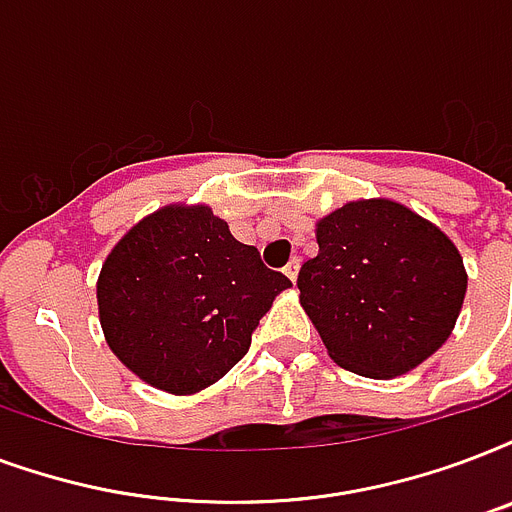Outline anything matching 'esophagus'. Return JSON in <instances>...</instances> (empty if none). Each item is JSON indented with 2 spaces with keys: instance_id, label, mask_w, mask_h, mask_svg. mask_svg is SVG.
I'll list each match as a JSON object with an SVG mask.
<instances>
[{
  "instance_id": "obj_1",
  "label": "esophagus",
  "mask_w": 512,
  "mask_h": 512,
  "mask_svg": "<svg viewBox=\"0 0 512 512\" xmlns=\"http://www.w3.org/2000/svg\"><path fill=\"white\" fill-rule=\"evenodd\" d=\"M298 271H300V260L298 257H292L290 263L284 265V273H287V279H290V282H295V279H298Z\"/></svg>"
}]
</instances>
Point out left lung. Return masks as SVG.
I'll list each match as a JSON object with an SVG mask.
<instances>
[{"label":"left lung","instance_id":"1","mask_svg":"<svg viewBox=\"0 0 512 512\" xmlns=\"http://www.w3.org/2000/svg\"><path fill=\"white\" fill-rule=\"evenodd\" d=\"M317 244L298 273L300 303L341 368L395 378L446 343L467 273L443 230L373 198L319 220Z\"/></svg>","mask_w":512,"mask_h":512}]
</instances>
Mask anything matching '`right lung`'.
I'll use <instances>...</instances> for the list:
<instances>
[{
    "mask_svg": "<svg viewBox=\"0 0 512 512\" xmlns=\"http://www.w3.org/2000/svg\"><path fill=\"white\" fill-rule=\"evenodd\" d=\"M290 284L209 206H166L117 241L96 292L117 360L147 384L193 395L247 354Z\"/></svg>",
    "mask_w": 512,
    "mask_h": 512,
    "instance_id": "add662e5",
    "label": "right lung"
}]
</instances>
